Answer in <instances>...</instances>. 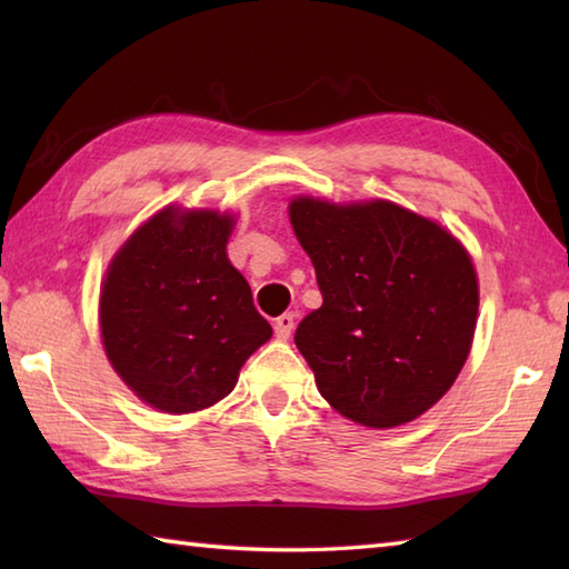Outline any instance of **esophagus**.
Here are the masks:
<instances>
[{"mask_svg":"<svg viewBox=\"0 0 569 569\" xmlns=\"http://www.w3.org/2000/svg\"><path fill=\"white\" fill-rule=\"evenodd\" d=\"M293 328H296L293 312H283V316L276 318V322H273V330H276L278 340H288V337H291V332H293Z\"/></svg>","mask_w":569,"mask_h":569,"instance_id":"1","label":"esophagus"}]
</instances>
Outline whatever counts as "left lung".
I'll list each match as a JSON object with an SVG mask.
<instances>
[{
    "label": "left lung",
    "instance_id": "obj_1",
    "mask_svg": "<svg viewBox=\"0 0 569 569\" xmlns=\"http://www.w3.org/2000/svg\"><path fill=\"white\" fill-rule=\"evenodd\" d=\"M288 212L322 293L296 330L318 391L367 428L416 420L469 355L479 310L469 253L438 222L389 200L296 198Z\"/></svg>",
    "mask_w": 569,
    "mask_h": 569
}]
</instances>
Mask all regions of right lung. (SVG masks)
<instances>
[{
    "instance_id": "add662e5",
    "label": "right lung",
    "mask_w": 569,
    "mask_h": 569,
    "mask_svg": "<svg viewBox=\"0 0 569 569\" xmlns=\"http://www.w3.org/2000/svg\"><path fill=\"white\" fill-rule=\"evenodd\" d=\"M232 214L166 208L114 253L100 293L107 359L141 401L202 410L234 389L271 337L251 288L227 259Z\"/></svg>"
}]
</instances>
